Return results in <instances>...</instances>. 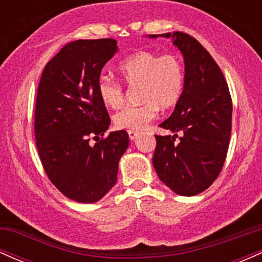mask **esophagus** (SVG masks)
<instances>
[{
	"mask_svg": "<svg viewBox=\"0 0 262 262\" xmlns=\"http://www.w3.org/2000/svg\"><path fill=\"white\" fill-rule=\"evenodd\" d=\"M128 135H129V139L134 140L135 138L139 135V132H135V130H128Z\"/></svg>",
	"mask_w": 262,
	"mask_h": 262,
	"instance_id": "esophagus-1",
	"label": "esophagus"
}]
</instances>
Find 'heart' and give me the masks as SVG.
I'll return each mask as SVG.
<instances>
[{
	"instance_id": "heart-1",
	"label": "heart",
	"mask_w": 262,
	"mask_h": 262,
	"mask_svg": "<svg viewBox=\"0 0 262 262\" xmlns=\"http://www.w3.org/2000/svg\"><path fill=\"white\" fill-rule=\"evenodd\" d=\"M118 73L129 86H139V106H128L113 116L114 127L128 130L145 128L158 116L160 108L170 110L181 100L186 73L182 59L175 53L149 50L134 53L119 62ZM100 100L108 108H118L124 102L122 83L108 76L97 82Z\"/></svg>"
}]
</instances>
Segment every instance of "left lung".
I'll list each match as a JSON object with an SVG mask.
<instances>
[{"instance_id":"1","label":"left lung","mask_w":262,"mask_h":262,"mask_svg":"<svg viewBox=\"0 0 262 262\" xmlns=\"http://www.w3.org/2000/svg\"><path fill=\"white\" fill-rule=\"evenodd\" d=\"M172 38L185 61V91L172 114L160 124L173 135H155L152 165L159 179L181 196H196L221 173L231 132V97L221 68L191 35ZM156 38L158 35H149ZM181 133L179 141L177 133Z\"/></svg>"}]
</instances>
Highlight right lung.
Here are the masks:
<instances>
[{"label":"right lung","mask_w":262,"mask_h":262,"mask_svg":"<svg viewBox=\"0 0 262 262\" xmlns=\"http://www.w3.org/2000/svg\"><path fill=\"white\" fill-rule=\"evenodd\" d=\"M117 52L114 39L71 41L45 65L38 86L34 132L41 165L53 185L80 203L97 202L116 185L129 145L125 130L103 138L111 119L97 92L102 69Z\"/></svg>","instance_id":"obj_1"}]
</instances>
